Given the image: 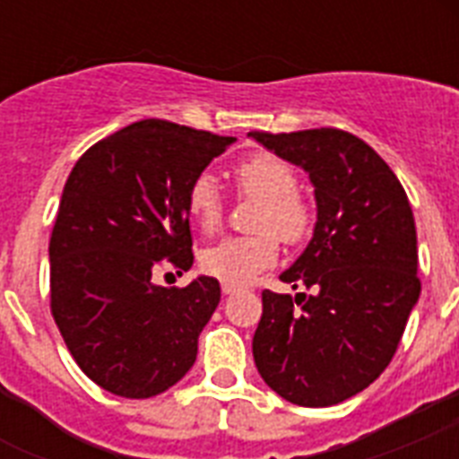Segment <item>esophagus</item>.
Masks as SVG:
<instances>
[{"mask_svg":"<svg viewBox=\"0 0 459 459\" xmlns=\"http://www.w3.org/2000/svg\"><path fill=\"white\" fill-rule=\"evenodd\" d=\"M221 290H223V295H236V293H240V286H230V283H221Z\"/></svg>","mask_w":459,"mask_h":459,"instance_id":"obj_1","label":"esophagus"}]
</instances>
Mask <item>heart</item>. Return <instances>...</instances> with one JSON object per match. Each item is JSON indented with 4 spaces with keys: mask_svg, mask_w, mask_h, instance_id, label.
Listing matches in <instances>:
<instances>
[{
    "mask_svg": "<svg viewBox=\"0 0 459 459\" xmlns=\"http://www.w3.org/2000/svg\"><path fill=\"white\" fill-rule=\"evenodd\" d=\"M238 190L257 200L252 216L255 236L226 238L200 255V266L214 279L245 286L276 262L281 240L288 245L305 243L314 226L309 204L298 195V171L286 159L272 152H257L238 161L233 169ZM186 212L195 229L214 233L221 226L223 202L214 178L200 173L186 190Z\"/></svg>",
    "mask_w": 459,
    "mask_h": 459,
    "instance_id": "1",
    "label": "heart"
}]
</instances>
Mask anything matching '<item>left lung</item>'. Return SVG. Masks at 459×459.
<instances>
[{"label": "left lung", "mask_w": 459, "mask_h": 459, "mask_svg": "<svg viewBox=\"0 0 459 459\" xmlns=\"http://www.w3.org/2000/svg\"><path fill=\"white\" fill-rule=\"evenodd\" d=\"M250 138L302 166L316 197L312 240L281 273L309 295L262 293L255 364L293 405H338L391 364L420 300L412 207L391 166L352 133L252 131Z\"/></svg>", "instance_id": "obj_1"}]
</instances>
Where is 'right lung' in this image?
I'll return each instance as SVG.
<instances>
[{
	"label": "right lung",
	"mask_w": 459,
	"mask_h": 459,
	"mask_svg": "<svg viewBox=\"0 0 459 459\" xmlns=\"http://www.w3.org/2000/svg\"><path fill=\"white\" fill-rule=\"evenodd\" d=\"M233 140L147 118L75 161L49 238V305L68 352L104 391L152 398L195 364L219 281L164 288L152 272L193 266L186 190Z\"/></svg>",
	"instance_id": "1"
}]
</instances>
